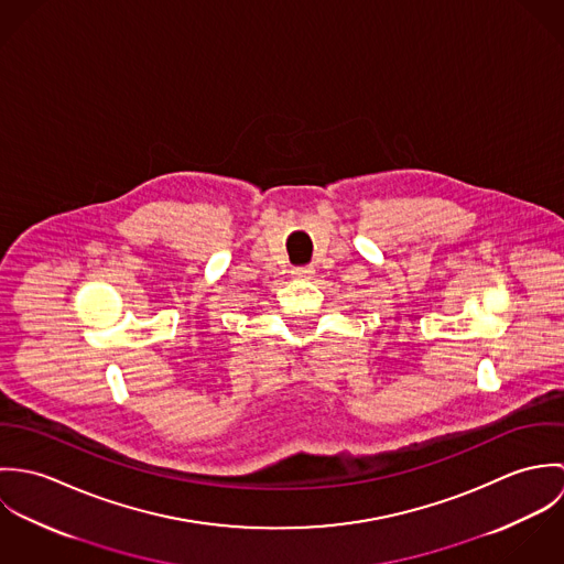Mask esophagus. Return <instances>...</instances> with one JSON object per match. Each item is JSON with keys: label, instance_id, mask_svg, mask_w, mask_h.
<instances>
[{"label": "esophagus", "instance_id": "1", "mask_svg": "<svg viewBox=\"0 0 564 564\" xmlns=\"http://www.w3.org/2000/svg\"><path fill=\"white\" fill-rule=\"evenodd\" d=\"M295 278H313L315 275V267H297L293 269Z\"/></svg>", "mask_w": 564, "mask_h": 564}]
</instances>
